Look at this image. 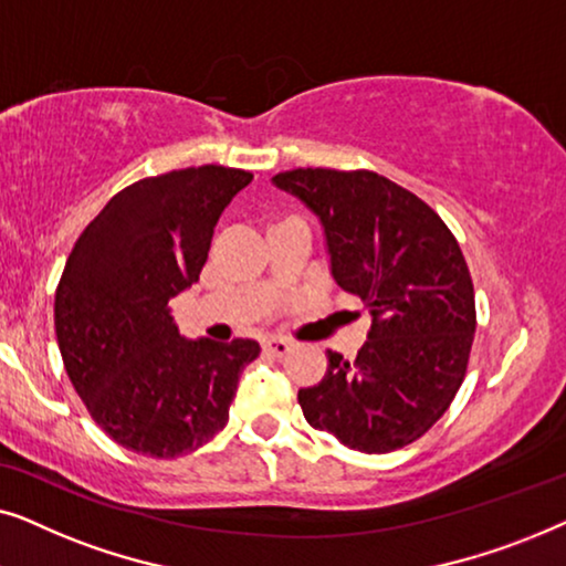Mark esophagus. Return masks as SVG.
Here are the masks:
<instances>
[{"instance_id":"1","label":"esophagus","mask_w":566,"mask_h":566,"mask_svg":"<svg viewBox=\"0 0 566 566\" xmlns=\"http://www.w3.org/2000/svg\"><path fill=\"white\" fill-rule=\"evenodd\" d=\"M291 347H293V343H291V339H285V337H268L265 339V350L273 353V355L291 353Z\"/></svg>"}]
</instances>
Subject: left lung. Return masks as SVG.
Returning <instances> with one entry per match:
<instances>
[{"label": "left lung", "mask_w": 566, "mask_h": 566, "mask_svg": "<svg viewBox=\"0 0 566 566\" xmlns=\"http://www.w3.org/2000/svg\"><path fill=\"white\" fill-rule=\"evenodd\" d=\"M277 188L319 216L332 275L374 316L353 360L298 391L306 422L363 453L422 438L461 389L476 329L463 252L432 208L370 169H291Z\"/></svg>", "instance_id": "1"}]
</instances>
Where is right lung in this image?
<instances>
[{
    "instance_id": "right-lung-1",
    "label": "right lung",
    "mask_w": 566,
    "mask_h": 566,
    "mask_svg": "<svg viewBox=\"0 0 566 566\" xmlns=\"http://www.w3.org/2000/svg\"><path fill=\"white\" fill-rule=\"evenodd\" d=\"M250 180L221 165L146 177L113 196L69 254L53 304L61 358L92 420L128 451L175 459L208 443L260 355L254 339H185L169 314Z\"/></svg>"
}]
</instances>
